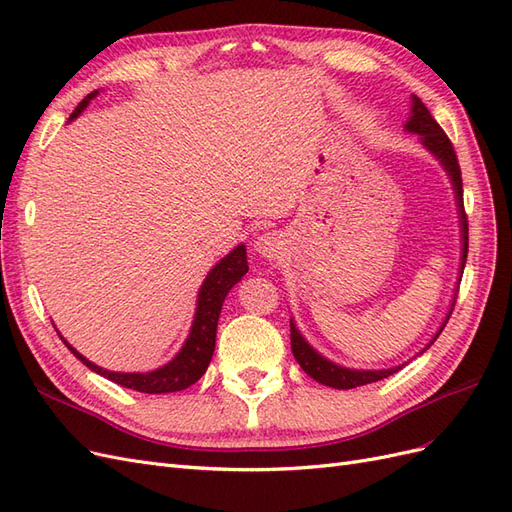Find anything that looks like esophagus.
<instances>
[{
    "label": "esophagus",
    "mask_w": 512,
    "mask_h": 512,
    "mask_svg": "<svg viewBox=\"0 0 512 512\" xmlns=\"http://www.w3.org/2000/svg\"><path fill=\"white\" fill-rule=\"evenodd\" d=\"M253 248H255V253L259 257L272 261V259H279L283 255L285 240H283L281 233L264 231V233H259V236L253 240Z\"/></svg>",
    "instance_id": "obj_1"
}]
</instances>
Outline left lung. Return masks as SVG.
<instances>
[{"label": "left lung", "mask_w": 512, "mask_h": 512, "mask_svg": "<svg viewBox=\"0 0 512 512\" xmlns=\"http://www.w3.org/2000/svg\"><path fill=\"white\" fill-rule=\"evenodd\" d=\"M405 133H412L418 137L420 145L425 148L437 163L442 165V169L446 171L450 186H452V193H455V203H457V216H459V238H461V257H459V276H457V285H455V294H452L450 306L446 311V317L442 319L440 328L435 330L433 337L429 339V343L420 349L416 356H422L427 352V349L435 343V339L440 337L446 321L452 315V306H455V298H457V291H459V281L463 276V268H465V259H467V218H465V210H463V182H461V169L457 163V156L455 150H452V143L446 137L444 130L440 128L433 118L429 109L422 105V100L412 94V107H410V118L405 122ZM291 321V352H294L296 362L302 367V371L306 375H311L315 382L330 386V388H339V390H349V388H356V386H364V384H373L379 382V379H384L392 373H397L399 369H403L407 362L397 364V367H388V369H352V367H343L339 362H332L330 358L321 356L317 349L302 337V332L298 330L294 317L289 319ZM414 356V358H416Z\"/></svg>", "instance_id": "obj_1"}]
</instances>
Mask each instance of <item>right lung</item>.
Instances as JSON below:
<instances>
[{
  "instance_id": "right-lung-1",
  "label": "right lung",
  "mask_w": 512,
  "mask_h": 512,
  "mask_svg": "<svg viewBox=\"0 0 512 512\" xmlns=\"http://www.w3.org/2000/svg\"><path fill=\"white\" fill-rule=\"evenodd\" d=\"M98 94H100L98 90L87 94L79 102V107L72 111L68 122L77 120ZM246 272H248V261H246V246L244 244H238L236 248H231V251L221 261H216V266L206 274V279H203V283L199 287L197 302H195V315H193L191 330H188V337L184 339L182 347L178 349V354H175L169 362H165L163 367L152 369V371L122 373V371L102 369L92 360H87L81 352H77V349L62 337L60 330L57 328L55 330H57V334H60V339L66 343L70 352L75 354L87 369H92L94 373L111 379V382H115V384H120L124 388H133V390L145 392V394H167V392L186 390L188 386H193L203 373H206L208 364L212 360V354H214L216 328H218V317H221L223 302H225L229 291L233 289V285H238Z\"/></svg>"
}]
</instances>
